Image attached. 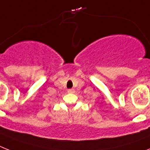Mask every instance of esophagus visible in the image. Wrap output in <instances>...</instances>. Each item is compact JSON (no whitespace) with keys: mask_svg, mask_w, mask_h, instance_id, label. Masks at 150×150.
I'll list each match as a JSON object with an SVG mask.
<instances>
[{"mask_svg":"<svg viewBox=\"0 0 150 150\" xmlns=\"http://www.w3.org/2000/svg\"><path fill=\"white\" fill-rule=\"evenodd\" d=\"M67 92L69 93H75V90H74V89H69V90H67Z\"/></svg>","mask_w":150,"mask_h":150,"instance_id":"1","label":"esophagus"}]
</instances>
